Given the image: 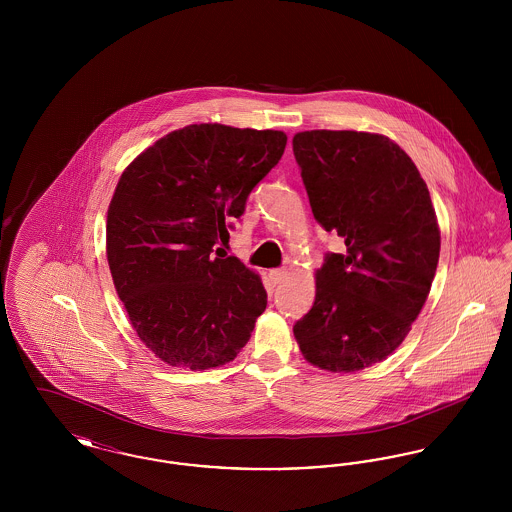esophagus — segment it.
<instances>
[{"instance_id":"1","label":"esophagus","mask_w":512,"mask_h":512,"mask_svg":"<svg viewBox=\"0 0 512 512\" xmlns=\"http://www.w3.org/2000/svg\"><path fill=\"white\" fill-rule=\"evenodd\" d=\"M288 270L286 268H274V270H270V280L274 282V284H282L286 278H288Z\"/></svg>"}]
</instances>
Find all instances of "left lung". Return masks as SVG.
<instances>
[{"label":"left lung","instance_id":"1","mask_svg":"<svg viewBox=\"0 0 512 512\" xmlns=\"http://www.w3.org/2000/svg\"><path fill=\"white\" fill-rule=\"evenodd\" d=\"M292 144L315 219L347 247L315 272V303L293 336L320 370H363L403 343L426 303L438 217L413 159L388 136L307 130Z\"/></svg>","mask_w":512,"mask_h":512}]
</instances>
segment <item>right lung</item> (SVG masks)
<instances>
[{
	"label": "right lung",
	"mask_w": 512,
	"mask_h": 512,
	"mask_svg": "<svg viewBox=\"0 0 512 512\" xmlns=\"http://www.w3.org/2000/svg\"><path fill=\"white\" fill-rule=\"evenodd\" d=\"M286 142L280 130L190 124L122 172L107 209V261L132 328L163 363L226 365L251 338L267 309L261 276L213 247Z\"/></svg>",
	"instance_id": "1"
}]
</instances>
